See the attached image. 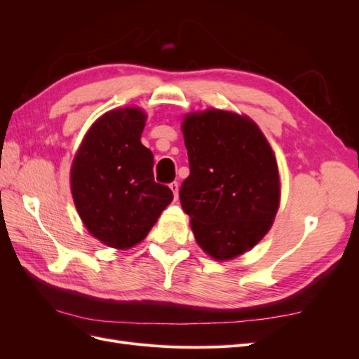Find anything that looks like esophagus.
Wrapping results in <instances>:
<instances>
[{"label":"esophagus","instance_id":"34e87169","mask_svg":"<svg viewBox=\"0 0 359 359\" xmlns=\"http://www.w3.org/2000/svg\"><path fill=\"white\" fill-rule=\"evenodd\" d=\"M169 189L172 190L173 196H175V199H178V191H180V184L177 181H173L169 184Z\"/></svg>","mask_w":359,"mask_h":359}]
</instances>
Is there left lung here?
Here are the masks:
<instances>
[{
	"label": "left lung",
	"instance_id": "left-lung-1",
	"mask_svg": "<svg viewBox=\"0 0 359 359\" xmlns=\"http://www.w3.org/2000/svg\"><path fill=\"white\" fill-rule=\"evenodd\" d=\"M190 175L180 190L198 245L231 260L268 233L280 206L276 154L252 118L210 107L182 116Z\"/></svg>",
	"mask_w": 359,
	"mask_h": 359
}]
</instances>
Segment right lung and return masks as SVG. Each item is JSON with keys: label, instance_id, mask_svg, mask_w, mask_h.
<instances>
[{"label": "right lung", "instance_id": "obj_1", "mask_svg": "<svg viewBox=\"0 0 359 359\" xmlns=\"http://www.w3.org/2000/svg\"><path fill=\"white\" fill-rule=\"evenodd\" d=\"M147 116L137 106L103 114L72 161L76 211L95 240L115 250L142 241L173 199L169 187L154 181V156L140 142Z\"/></svg>", "mask_w": 359, "mask_h": 359}]
</instances>
